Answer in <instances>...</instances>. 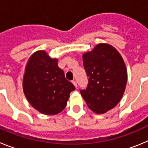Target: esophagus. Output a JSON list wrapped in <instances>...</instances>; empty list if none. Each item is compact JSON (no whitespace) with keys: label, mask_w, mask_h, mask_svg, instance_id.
<instances>
[{"label":"esophagus","mask_w":148,"mask_h":148,"mask_svg":"<svg viewBox=\"0 0 148 148\" xmlns=\"http://www.w3.org/2000/svg\"><path fill=\"white\" fill-rule=\"evenodd\" d=\"M72 83H73V84H74V86H75V87L77 88V83H76V82H75V81L73 80V82H72Z\"/></svg>","instance_id":"esophagus-1"}]
</instances>
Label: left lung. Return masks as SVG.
<instances>
[{
	"mask_svg": "<svg viewBox=\"0 0 148 148\" xmlns=\"http://www.w3.org/2000/svg\"><path fill=\"white\" fill-rule=\"evenodd\" d=\"M82 57L89 83L81 95L94 113H107L119 104L125 92L127 80L125 61L116 48L104 43Z\"/></svg>",
	"mask_w": 148,
	"mask_h": 148,
	"instance_id": "1",
	"label": "left lung"
}]
</instances>
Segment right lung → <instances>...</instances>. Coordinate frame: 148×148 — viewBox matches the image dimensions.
Returning <instances> with one entry per match:
<instances>
[{"instance_id": "add662e5", "label": "right lung", "mask_w": 148, "mask_h": 148, "mask_svg": "<svg viewBox=\"0 0 148 148\" xmlns=\"http://www.w3.org/2000/svg\"><path fill=\"white\" fill-rule=\"evenodd\" d=\"M44 50L36 51L28 59L23 78V90L32 108L44 115L61 113L75 86L65 78L58 66Z\"/></svg>"}]
</instances>
